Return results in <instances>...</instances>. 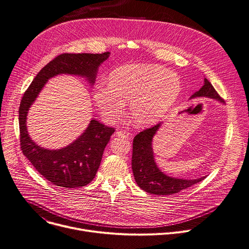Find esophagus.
Segmentation results:
<instances>
[{"label": "esophagus", "instance_id": "esophagus-1", "mask_svg": "<svg viewBox=\"0 0 249 249\" xmlns=\"http://www.w3.org/2000/svg\"><path fill=\"white\" fill-rule=\"evenodd\" d=\"M116 134L118 137H123V138H128L130 136V133L127 131H118Z\"/></svg>", "mask_w": 249, "mask_h": 249}]
</instances>
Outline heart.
Here are the masks:
<instances>
[{"label":"heart","mask_w":249,"mask_h":249,"mask_svg":"<svg viewBox=\"0 0 249 249\" xmlns=\"http://www.w3.org/2000/svg\"><path fill=\"white\" fill-rule=\"evenodd\" d=\"M180 93L178 76L162 66L134 64L120 67L109 76V85L95 87L93 98L103 119L115 123L130 103L135 124L151 126L162 120Z\"/></svg>","instance_id":"1"}]
</instances>
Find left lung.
Returning a JSON list of instances; mask_svg holds the SVG:
<instances>
[{"instance_id":"obj_1","label":"left lung","mask_w":249,"mask_h":249,"mask_svg":"<svg viewBox=\"0 0 249 249\" xmlns=\"http://www.w3.org/2000/svg\"><path fill=\"white\" fill-rule=\"evenodd\" d=\"M199 96H207L223 102L220 95L207 78L205 79V84L192 97ZM160 126L161 123H158L135 136L133 140L132 170L135 180L142 190L156 196H168L186 190L205 179L206 177L196 179L175 178L166 176L158 169L154 161L152 139Z\"/></svg>"}]
</instances>
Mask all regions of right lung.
Listing matches in <instances>:
<instances>
[{"mask_svg":"<svg viewBox=\"0 0 249 249\" xmlns=\"http://www.w3.org/2000/svg\"><path fill=\"white\" fill-rule=\"evenodd\" d=\"M103 53H62L50 61L36 74L25 91L18 108L20 150L35 169L49 182L63 188H78L94 178L102 155L115 129L91 120L88 128L72 144L59 150L37 146L29 136L26 119L28 110L49 78L69 73L86 76L93 83L98 66L109 56Z\"/></svg>","mask_w":249,"mask_h":249,"instance_id":"right-lung-1","label":"right lung"}]
</instances>
